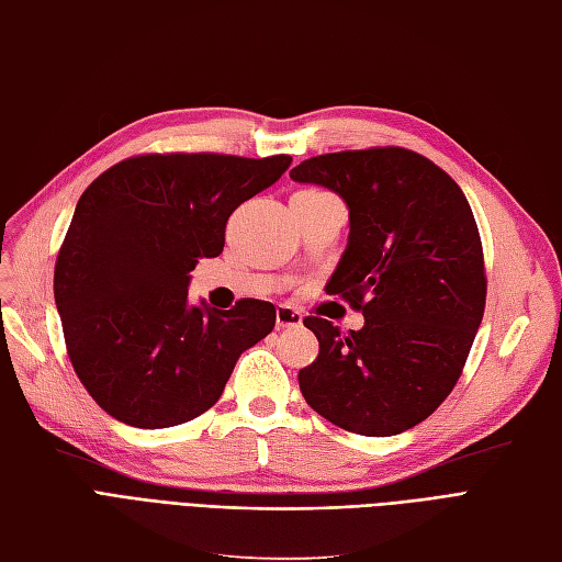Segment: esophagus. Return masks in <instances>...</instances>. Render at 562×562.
Instances as JSON below:
<instances>
[{
    "label": "esophagus",
    "instance_id": "34e87169",
    "mask_svg": "<svg viewBox=\"0 0 562 562\" xmlns=\"http://www.w3.org/2000/svg\"><path fill=\"white\" fill-rule=\"evenodd\" d=\"M276 322H278L280 329H292V327H301L303 315L292 305H278L276 307Z\"/></svg>",
    "mask_w": 562,
    "mask_h": 562
}]
</instances>
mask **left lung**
Here are the masks:
<instances>
[{
  "mask_svg": "<svg viewBox=\"0 0 562 562\" xmlns=\"http://www.w3.org/2000/svg\"><path fill=\"white\" fill-rule=\"evenodd\" d=\"M289 177L346 201L348 247L327 289L364 315L350 334L303 319L319 355L299 371L301 392L342 429L402 434L456 387L483 319L487 280L472 207L439 166L404 147L315 156Z\"/></svg>",
  "mask_w": 562,
  "mask_h": 562,
  "instance_id": "1",
  "label": "left lung"
}]
</instances>
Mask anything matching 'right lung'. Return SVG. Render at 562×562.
I'll use <instances>...</instances> for the list:
<instances>
[{"label": "right lung", "instance_id": "right-lung-1", "mask_svg": "<svg viewBox=\"0 0 562 562\" xmlns=\"http://www.w3.org/2000/svg\"><path fill=\"white\" fill-rule=\"evenodd\" d=\"M292 156L144 154L104 170L77 203L53 294L71 367L119 423L160 429L212 408L276 305H189L198 259L220 257L228 216Z\"/></svg>", "mask_w": 562, "mask_h": 562}]
</instances>
